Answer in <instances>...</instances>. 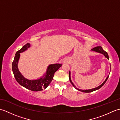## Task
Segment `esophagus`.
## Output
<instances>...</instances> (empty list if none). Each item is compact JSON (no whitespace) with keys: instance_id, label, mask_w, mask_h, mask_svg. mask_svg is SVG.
Returning a JSON list of instances; mask_svg holds the SVG:
<instances>
[{"instance_id":"esophagus-1","label":"esophagus","mask_w":120,"mask_h":120,"mask_svg":"<svg viewBox=\"0 0 120 120\" xmlns=\"http://www.w3.org/2000/svg\"><path fill=\"white\" fill-rule=\"evenodd\" d=\"M63 63L68 62V61H67V60H64V61H63Z\"/></svg>"}]
</instances>
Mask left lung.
Wrapping results in <instances>:
<instances>
[{
    "label": "left lung",
    "instance_id": "1",
    "mask_svg": "<svg viewBox=\"0 0 120 120\" xmlns=\"http://www.w3.org/2000/svg\"><path fill=\"white\" fill-rule=\"evenodd\" d=\"M91 50V51H93V52H98V53H101V54H103L104 56H105V58H106L107 59H108L109 60V56H108V55L107 52H106L103 49L102 47H101V46H97L96 47H94V48H92V49ZM109 75L107 76V77L106 78L105 80L104 81V82H103V83L101 84V85H99V86H97V87H96V88H94L91 89H88V90H81V89H78V88H77L76 87V86H75L74 84L73 83V82L72 81V80H71V72H70H70H69V79H70V81L71 83L72 84V85L76 89H77V90L81 91V92H85V93H90V92H93V91H96L97 90H98L99 89H100L101 87V86H102L104 85V84L105 83V82H106L107 80L108 79V78L109 77Z\"/></svg>",
    "mask_w": 120,
    "mask_h": 120
}]
</instances>
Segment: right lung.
Returning a JSON list of instances; mask_svg holds the SVG:
<instances>
[{"label": "right lung", "instance_id": "right-lung-1", "mask_svg": "<svg viewBox=\"0 0 120 120\" xmlns=\"http://www.w3.org/2000/svg\"><path fill=\"white\" fill-rule=\"evenodd\" d=\"M30 46L29 43H27L15 53L14 61L12 62V71L15 79L20 85L31 91H40L45 89L49 86L54 76L55 73L61 67L62 64L56 63L49 65L44 75L39 78L30 80L25 78L19 71L18 63L20 58V53L27 50Z\"/></svg>", "mask_w": 120, "mask_h": 120}]
</instances>
